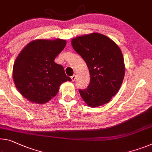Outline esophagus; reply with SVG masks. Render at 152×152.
I'll return each mask as SVG.
<instances>
[{
  "mask_svg": "<svg viewBox=\"0 0 152 152\" xmlns=\"http://www.w3.org/2000/svg\"><path fill=\"white\" fill-rule=\"evenodd\" d=\"M71 79H72V82H74L75 81V79H76V75H73L71 76Z\"/></svg>",
  "mask_w": 152,
  "mask_h": 152,
  "instance_id": "esophagus-1",
  "label": "esophagus"
}]
</instances>
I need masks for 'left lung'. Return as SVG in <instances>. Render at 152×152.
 <instances>
[{
    "label": "left lung",
    "instance_id": "left-lung-1",
    "mask_svg": "<svg viewBox=\"0 0 152 152\" xmlns=\"http://www.w3.org/2000/svg\"><path fill=\"white\" fill-rule=\"evenodd\" d=\"M71 43L90 72L88 87L79 90L81 97L91 107L106 104L119 91L124 77L121 50L112 39L99 33L76 37Z\"/></svg>",
    "mask_w": 152,
    "mask_h": 152
}]
</instances>
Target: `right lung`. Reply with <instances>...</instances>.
Wrapping results in <instances>:
<instances>
[{
  "label": "right lung",
  "instance_id": "add662e5",
  "mask_svg": "<svg viewBox=\"0 0 152 152\" xmlns=\"http://www.w3.org/2000/svg\"><path fill=\"white\" fill-rule=\"evenodd\" d=\"M66 45V40L59 38L38 39L21 50L14 62L13 78L23 97L43 104L55 97L62 83L72 81L64 67L54 61Z\"/></svg>",
  "mask_w": 152,
  "mask_h": 152
}]
</instances>
